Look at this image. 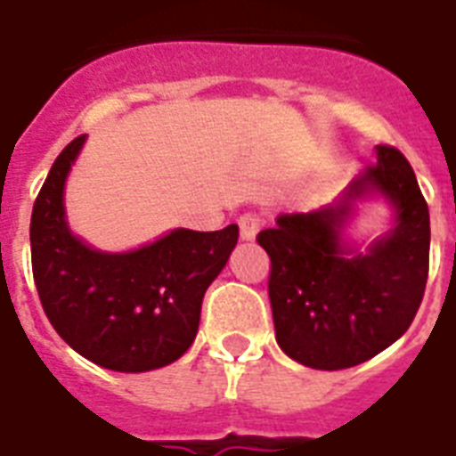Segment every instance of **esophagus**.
I'll return each instance as SVG.
<instances>
[{"label":"esophagus","mask_w":456,"mask_h":456,"mask_svg":"<svg viewBox=\"0 0 456 456\" xmlns=\"http://www.w3.org/2000/svg\"><path fill=\"white\" fill-rule=\"evenodd\" d=\"M259 227H262V220H259L257 213H243L239 217V229H240V239L252 240L257 236Z\"/></svg>","instance_id":"34e87169"}]
</instances>
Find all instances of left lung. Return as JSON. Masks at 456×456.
<instances>
[{"label":"left lung","mask_w":456,"mask_h":456,"mask_svg":"<svg viewBox=\"0 0 456 456\" xmlns=\"http://www.w3.org/2000/svg\"><path fill=\"white\" fill-rule=\"evenodd\" d=\"M331 206L287 213L262 229L271 259L269 299L275 340L299 364L320 370L357 366L408 331L429 275V206L415 171L394 145ZM370 191L397 208V227L369 253L352 256L339 229L354 198Z\"/></svg>","instance_id":"obj_1"}]
</instances>
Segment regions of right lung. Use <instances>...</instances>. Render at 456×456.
I'll list each match as a JSON object with an SVG mask.
<instances>
[{
    "instance_id": "1",
    "label": "right lung",
    "mask_w": 456,
    "mask_h": 456,
    "mask_svg": "<svg viewBox=\"0 0 456 456\" xmlns=\"http://www.w3.org/2000/svg\"><path fill=\"white\" fill-rule=\"evenodd\" d=\"M86 134L64 148L34 201L32 273L53 329L78 354L122 373L159 369L192 346L208 285L239 240L174 229L152 246L106 255L76 239L64 220V181Z\"/></svg>"
}]
</instances>
